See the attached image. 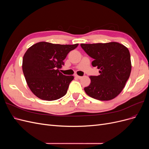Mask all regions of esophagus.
Returning a JSON list of instances; mask_svg holds the SVG:
<instances>
[{
    "instance_id": "esophagus-1",
    "label": "esophagus",
    "mask_w": 149,
    "mask_h": 149,
    "mask_svg": "<svg viewBox=\"0 0 149 149\" xmlns=\"http://www.w3.org/2000/svg\"><path fill=\"white\" fill-rule=\"evenodd\" d=\"M75 76H76V78H78V79H81V78H82V76H78V75H77V74H76V75H75Z\"/></svg>"
}]
</instances>
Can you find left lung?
<instances>
[{
	"mask_svg": "<svg viewBox=\"0 0 149 149\" xmlns=\"http://www.w3.org/2000/svg\"><path fill=\"white\" fill-rule=\"evenodd\" d=\"M88 55L93 58L92 65L100 74L91 76V83L84 88L88 95L100 101L115 98L123 91L131 71L129 49L118 42L81 44Z\"/></svg>",
	"mask_w": 149,
	"mask_h": 149,
	"instance_id": "8db88e82",
	"label": "left lung"
}]
</instances>
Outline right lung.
<instances>
[{
    "label": "right lung",
    "mask_w": 149,
    "mask_h": 149,
    "mask_svg": "<svg viewBox=\"0 0 149 149\" xmlns=\"http://www.w3.org/2000/svg\"><path fill=\"white\" fill-rule=\"evenodd\" d=\"M78 44L60 45L42 42L30 47L23 58L22 70L29 88L42 100L54 101L64 96L73 76L59 71L68 53Z\"/></svg>",
    "instance_id": "add662e5"
}]
</instances>
